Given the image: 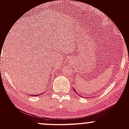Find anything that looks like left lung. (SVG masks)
<instances>
[{"label":"left lung","mask_w":129,"mask_h":129,"mask_svg":"<svg viewBox=\"0 0 129 129\" xmlns=\"http://www.w3.org/2000/svg\"><path fill=\"white\" fill-rule=\"evenodd\" d=\"M73 89H74V90H75V91H76V93H78V94H79V93H78V92H77V91H76V90H75V88H73Z\"/></svg>","instance_id":"8db88e82"}]
</instances>
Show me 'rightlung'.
I'll return each instance as SVG.
<instances>
[{
	"label": "right lung",
	"instance_id": "right-lung-1",
	"mask_svg": "<svg viewBox=\"0 0 129 129\" xmlns=\"http://www.w3.org/2000/svg\"><path fill=\"white\" fill-rule=\"evenodd\" d=\"M37 95H38V94H37ZM37 95H36V94H35V96H37ZM34 96V95H33ZM38 96H39V95H38Z\"/></svg>",
	"mask_w": 129,
	"mask_h": 129
}]
</instances>
